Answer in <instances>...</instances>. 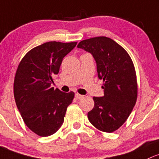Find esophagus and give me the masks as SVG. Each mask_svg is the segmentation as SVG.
<instances>
[{
	"instance_id": "obj_1",
	"label": "esophagus",
	"mask_w": 159,
	"mask_h": 159,
	"mask_svg": "<svg viewBox=\"0 0 159 159\" xmlns=\"http://www.w3.org/2000/svg\"><path fill=\"white\" fill-rule=\"evenodd\" d=\"M75 98L77 99H81V98H83L84 97V96L83 95H81V94H79V93H75Z\"/></svg>"
}]
</instances>
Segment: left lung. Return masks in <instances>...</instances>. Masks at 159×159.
Wrapping results in <instances>:
<instances>
[{
	"mask_svg": "<svg viewBox=\"0 0 159 159\" xmlns=\"http://www.w3.org/2000/svg\"><path fill=\"white\" fill-rule=\"evenodd\" d=\"M78 48L92 54L103 97H93L94 107L88 113L90 123L101 131L111 133L126 121L137 98V83L131 58L121 46L107 37L84 40Z\"/></svg>",
	"mask_w": 159,
	"mask_h": 159,
	"instance_id": "8db88e82",
	"label": "left lung"
}]
</instances>
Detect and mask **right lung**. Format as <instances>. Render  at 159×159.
<instances>
[{"mask_svg":"<svg viewBox=\"0 0 159 159\" xmlns=\"http://www.w3.org/2000/svg\"><path fill=\"white\" fill-rule=\"evenodd\" d=\"M77 42L50 41L31 49L21 60L16 72L13 93L17 108L31 130L41 137L55 134L64 121L74 92L51 88L64 57Z\"/></svg>","mask_w":159,"mask_h":159,"instance_id":"obj_1","label":"right lung"}]
</instances>
